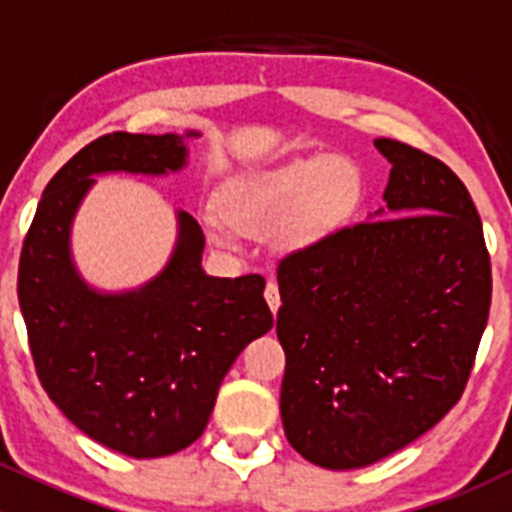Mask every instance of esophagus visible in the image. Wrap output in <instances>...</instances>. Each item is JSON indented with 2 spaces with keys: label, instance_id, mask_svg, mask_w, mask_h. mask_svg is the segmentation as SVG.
Wrapping results in <instances>:
<instances>
[{
  "label": "esophagus",
  "instance_id": "34e87169",
  "mask_svg": "<svg viewBox=\"0 0 512 512\" xmlns=\"http://www.w3.org/2000/svg\"><path fill=\"white\" fill-rule=\"evenodd\" d=\"M265 299H267V304H270V309H272V314H277V309H280V289H277V282H272V280H267V285H265Z\"/></svg>",
  "mask_w": 512,
  "mask_h": 512
}]
</instances>
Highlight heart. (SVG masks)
<instances>
[{
  "label": "heart",
  "mask_w": 512,
  "mask_h": 512,
  "mask_svg": "<svg viewBox=\"0 0 512 512\" xmlns=\"http://www.w3.org/2000/svg\"><path fill=\"white\" fill-rule=\"evenodd\" d=\"M364 173L342 156H312L237 180L225 190L223 212L203 215L205 232L220 247L242 235H270L285 250H299L332 235L359 213Z\"/></svg>",
  "instance_id": "obj_1"
}]
</instances>
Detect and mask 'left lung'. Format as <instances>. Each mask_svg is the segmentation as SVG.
Masks as SVG:
<instances>
[{"label": "left lung", "mask_w": 512, "mask_h": 512, "mask_svg": "<svg viewBox=\"0 0 512 512\" xmlns=\"http://www.w3.org/2000/svg\"><path fill=\"white\" fill-rule=\"evenodd\" d=\"M389 158L394 218L344 225L277 262L280 411L309 463L364 468L436 426L466 391L490 312V255L471 193L409 143Z\"/></svg>", "instance_id": "left-lung-1"}]
</instances>
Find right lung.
Wrapping results in <instances>:
<instances>
[{
  "label": "right lung",
  "mask_w": 512,
  "mask_h": 512,
  "mask_svg": "<svg viewBox=\"0 0 512 512\" xmlns=\"http://www.w3.org/2000/svg\"><path fill=\"white\" fill-rule=\"evenodd\" d=\"M183 158L173 133L91 141L49 180L19 257V307L41 386L76 428L131 458L198 441L232 361L272 327L260 275H205L203 230L188 213L170 265L138 292L96 294L71 267L69 225L91 175L165 173Z\"/></svg>",
  "instance_id": "obj_1"
}]
</instances>
